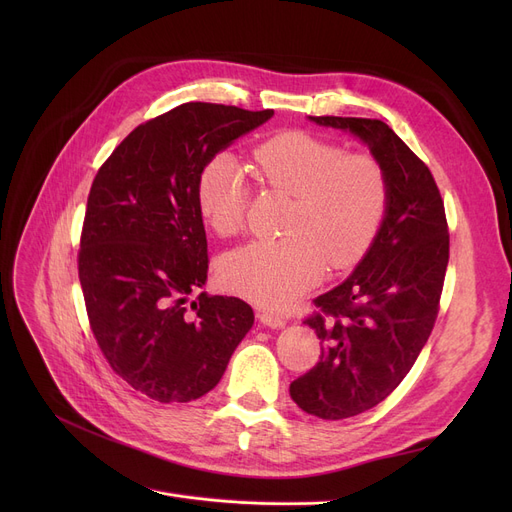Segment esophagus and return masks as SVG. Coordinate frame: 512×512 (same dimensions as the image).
<instances>
[{
	"label": "esophagus",
	"mask_w": 512,
	"mask_h": 512,
	"mask_svg": "<svg viewBox=\"0 0 512 512\" xmlns=\"http://www.w3.org/2000/svg\"><path fill=\"white\" fill-rule=\"evenodd\" d=\"M259 321L263 326H270V328H284L286 326V319L280 313L267 311V309L259 311Z\"/></svg>",
	"instance_id": "34e87169"
}]
</instances>
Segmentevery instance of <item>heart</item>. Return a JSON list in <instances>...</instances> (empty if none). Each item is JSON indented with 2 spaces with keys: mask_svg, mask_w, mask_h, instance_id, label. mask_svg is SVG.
Masks as SVG:
<instances>
[{
  "mask_svg": "<svg viewBox=\"0 0 512 512\" xmlns=\"http://www.w3.org/2000/svg\"><path fill=\"white\" fill-rule=\"evenodd\" d=\"M253 172L267 191L284 193L278 240L228 255L222 282L261 307L284 309L330 272L359 263L378 236L390 203L388 172L369 153H344L305 130H282L253 149ZM197 203L220 238L247 228L251 184L232 153L213 155L197 178Z\"/></svg>",
  "mask_w": 512,
  "mask_h": 512,
  "instance_id": "1",
  "label": "heart"
}]
</instances>
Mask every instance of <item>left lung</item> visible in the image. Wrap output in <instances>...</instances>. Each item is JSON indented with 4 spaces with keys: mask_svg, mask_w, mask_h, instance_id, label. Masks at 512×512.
I'll use <instances>...</instances> for the list:
<instances>
[{
    "mask_svg": "<svg viewBox=\"0 0 512 512\" xmlns=\"http://www.w3.org/2000/svg\"><path fill=\"white\" fill-rule=\"evenodd\" d=\"M309 118L357 134L390 180L388 213L371 249L340 286L313 299L305 324L321 340V357L290 384L305 413L338 421L380 405L415 365L440 311L450 234L432 172L386 122Z\"/></svg>",
    "mask_w": 512,
    "mask_h": 512,
    "instance_id": "left-lung-1",
    "label": "left lung"
}]
</instances>
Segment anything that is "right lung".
<instances>
[{
	"mask_svg": "<svg viewBox=\"0 0 512 512\" xmlns=\"http://www.w3.org/2000/svg\"><path fill=\"white\" fill-rule=\"evenodd\" d=\"M274 116L191 101L134 128L103 161L78 249L91 332L105 361L137 392L188 402L218 386L251 305L201 292L207 236L197 178L207 161Z\"/></svg>",
	"mask_w": 512,
	"mask_h": 512,
	"instance_id": "add662e5",
	"label": "right lung"
}]
</instances>
